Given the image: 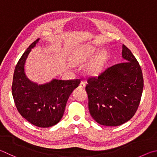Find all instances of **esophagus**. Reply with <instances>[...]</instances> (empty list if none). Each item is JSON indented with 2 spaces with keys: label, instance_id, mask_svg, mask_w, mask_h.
<instances>
[{
  "label": "esophagus",
  "instance_id": "obj_1",
  "mask_svg": "<svg viewBox=\"0 0 157 157\" xmlns=\"http://www.w3.org/2000/svg\"><path fill=\"white\" fill-rule=\"evenodd\" d=\"M86 87V83H85V82L84 81H81V83H80V84H79V87H80V88H84V87Z\"/></svg>",
  "mask_w": 157,
  "mask_h": 157
}]
</instances>
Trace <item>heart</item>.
<instances>
[{
  "label": "heart",
  "mask_w": 157,
  "mask_h": 157,
  "mask_svg": "<svg viewBox=\"0 0 157 157\" xmlns=\"http://www.w3.org/2000/svg\"><path fill=\"white\" fill-rule=\"evenodd\" d=\"M97 52L98 49L94 46L83 47L72 54L71 61L74 64H84L91 60ZM107 59L108 54L106 52H102L98 54L87 66V74L90 76H98L102 72Z\"/></svg>",
  "instance_id": "obj_1"
}]
</instances>
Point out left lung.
Listing matches in <instances>:
<instances>
[{
  "instance_id": "1",
  "label": "left lung",
  "mask_w": 157,
  "mask_h": 157,
  "mask_svg": "<svg viewBox=\"0 0 157 157\" xmlns=\"http://www.w3.org/2000/svg\"><path fill=\"white\" fill-rule=\"evenodd\" d=\"M126 62L109 67L98 77L87 79L90 113L100 125L114 127L123 124L136 113L141 101L144 78L138 61L123 45Z\"/></svg>"
}]
</instances>
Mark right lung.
I'll use <instances>...</instances> for the list:
<instances>
[{
    "label": "right lung",
    "mask_w": 157,
    "mask_h": 157,
    "mask_svg": "<svg viewBox=\"0 0 157 157\" xmlns=\"http://www.w3.org/2000/svg\"><path fill=\"white\" fill-rule=\"evenodd\" d=\"M39 40L33 42L19 59L13 73L12 90L16 107L21 116L37 127L49 128L62 119L69 97L81 81L54 78L45 84L30 81L25 72V64Z\"/></svg>",
    "instance_id": "right-lung-1"
}]
</instances>
